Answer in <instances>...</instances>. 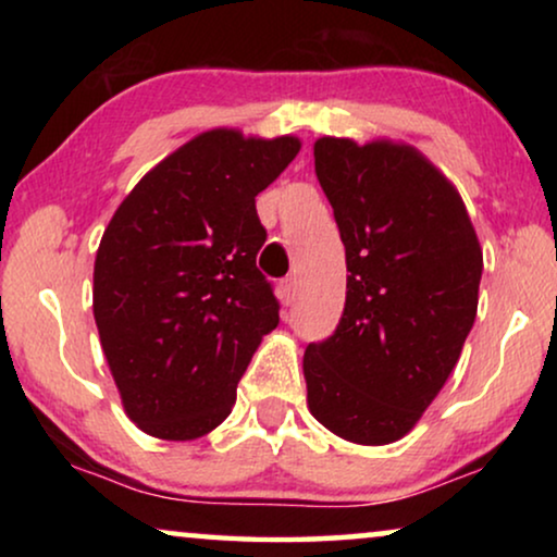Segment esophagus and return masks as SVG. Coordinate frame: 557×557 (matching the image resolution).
Returning <instances> with one entry per match:
<instances>
[{"instance_id":"esophagus-1","label":"esophagus","mask_w":557,"mask_h":557,"mask_svg":"<svg viewBox=\"0 0 557 557\" xmlns=\"http://www.w3.org/2000/svg\"><path fill=\"white\" fill-rule=\"evenodd\" d=\"M278 299L284 301L286 307H292V304L296 301V278L281 281V286H278Z\"/></svg>"}]
</instances>
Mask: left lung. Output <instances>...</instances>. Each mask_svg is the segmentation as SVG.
<instances>
[{
	"label": "left lung",
	"instance_id": "obj_1",
	"mask_svg": "<svg viewBox=\"0 0 557 557\" xmlns=\"http://www.w3.org/2000/svg\"><path fill=\"white\" fill-rule=\"evenodd\" d=\"M347 253L337 332L304 352L307 406L334 436L385 446L416 429L476 319L482 246L454 182L406 141H314Z\"/></svg>",
	"mask_w": 557,
	"mask_h": 557
}]
</instances>
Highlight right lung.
Segmentation results:
<instances>
[{
    "label": "right lung",
    "mask_w": 557,
    "mask_h": 557,
    "mask_svg": "<svg viewBox=\"0 0 557 557\" xmlns=\"http://www.w3.org/2000/svg\"><path fill=\"white\" fill-rule=\"evenodd\" d=\"M299 136L210 128L151 166L106 225L94 317L124 413L162 441L200 438L231 416L278 301L256 256L263 193Z\"/></svg>",
    "instance_id": "obj_1"
}]
</instances>
